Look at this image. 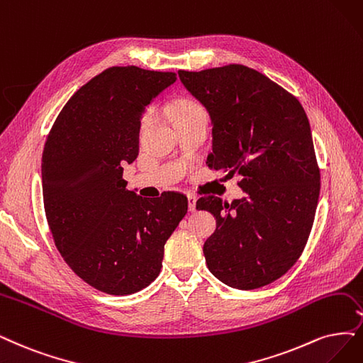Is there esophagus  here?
I'll list each match as a JSON object with an SVG mask.
<instances>
[{
    "mask_svg": "<svg viewBox=\"0 0 363 363\" xmlns=\"http://www.w3.org/2000/svg\"><path fill=\"white\" fill-rule=\"evenodd\" d=\"M197 199L194 197V196H189V209H190V212H196V209H197Z\"/></svg>",
    "mask_w": 363,
    "mask_h": 363,
    "instance_id": "34e87169",
    "label": "esophagus"
}]
</instances>
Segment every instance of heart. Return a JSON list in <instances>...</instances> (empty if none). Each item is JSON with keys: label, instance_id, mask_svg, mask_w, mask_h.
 Masks as SVG:
<instances>
[{"label": "heart", "instance_id": "obj_1", "mask_svg": "<svg viewBox=\"0 0 363 363\" xmlns=\"http://www.w3.org/2000/svg\"><path fill=\"white\" fill-rule=\"evenodd\" d=\"M172 112L174 116V123H178V121H182L185 118L202 113V112H205V109L197 101L190 100V99H184V100H179L174 103ZM151 121H152V109H147L140 119V131L147 128V125L151 124Z\"/></svg>", "mask_w": 363, "mask_h": 363}]
</instances>
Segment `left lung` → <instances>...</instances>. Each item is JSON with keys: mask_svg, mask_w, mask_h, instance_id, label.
Listing matches in <instances>:
<instances>
[{"mask_svg": "<svg viewBox=\"0 0 363 363\" xmlns=\"http://www.w3.org/2000/svg\"><path fill=\"white\" fill-rule=\"evenodd\" d=\"M212 123L209 169L239 173L245 199L203 196L217 229L203 245L212 275L239 290L274 283L298 262L320 194L310 123L299 100L242 64L178 72Z\"/></svg>", "mask_w": 363, "mask_h": 363, "instance_id": "1", "label": "left lung"}]
</instances>
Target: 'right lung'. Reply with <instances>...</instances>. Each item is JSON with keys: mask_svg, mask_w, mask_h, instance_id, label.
<instances>
[{"mask_svg": "<svg viewBox=\"0 0 363 363\" xmlns=\"http://www.w3.org/2000/svg\"><path fill=\"white\" fill-rule=\"evenodd\" d=\"M177 73L111 67L79 88L43 150L46 220L60 254L86 284L125 296L161 271L164 244L189 211L166 191L147 200L127 190L123 166L139 154L140 118Z\"/></svg>", "mask_w": 363, "mask_h": 363, "instance_id": "add662e5", "label": "right lung"}]
</instances>
